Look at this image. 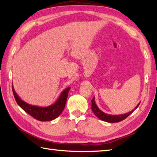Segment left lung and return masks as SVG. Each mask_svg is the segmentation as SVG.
Listing matches in <instances>:
<instances>
[{
	"mask_svg": "<svg viewBox=\"0 0 157 157\" xmlns=\"http://www.w3.org/2000/svg\"><path fill=\"white\" fill-rule=\"evenodd\" d=\"M140 105V103H139L136 107L134 108V110H132L129 112L124 113V114H121V115H110V114H107L103 112V111H101L99 108L98 107V106L96 105L95 102V98L91 100V109L93 112L94 113V114L98 118H100V120H102L103 121L105 122H108V123H118V122H121L122 121H123L124 119H125L127 117H128L130 114L133 113L136 109L139 107V105Z\"/></svg>",
	"mask_w": 157,
	"mask_h": 157,
	"instance_id": "obj_1",
	"label": "left lung"
}]
</instances>
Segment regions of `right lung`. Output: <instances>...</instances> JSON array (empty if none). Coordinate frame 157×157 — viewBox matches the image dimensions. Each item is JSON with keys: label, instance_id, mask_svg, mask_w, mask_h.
<instances>
[{"label": "right lung", "instance_id": "add662e5", "mask_svg": "<svg viewBox=\"0 0 157 157\" xmlns=\"http://www.w3.org/2000/svg\"><path fill=\"white\" fill-rule=\"evenodd\" d=\"M71 87L65 89L62 92L59 97L57 100L54 104H52L48 107H38L29 105L24 101L22 100L18 97V95L15 92L14 87L12 85L13 94L17 104L19 105L21 108H22L26 113L30 114L34 118L40 121H52L59 116L63 110L64 109L66 99L68 97V94Z\"/></svg>", "mask_w": 157, "mask_h": 157}]
</instances>
